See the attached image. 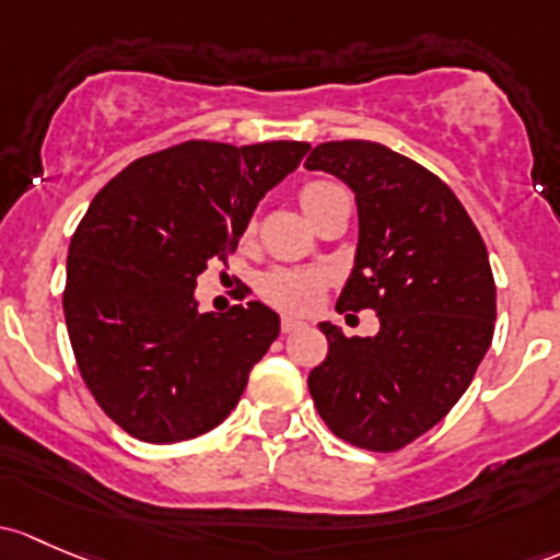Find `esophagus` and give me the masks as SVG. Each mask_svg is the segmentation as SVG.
<instances>
[{
  "label": "esophagus",
  "instance_id": "obj_1",
  "mask_svg": "<svg viewBox=\"0 0 560 560\" xmlns=\"http://www.w3.org/2000/svg\"><path fill=\"white\" fill-rule=\"evenodd\" d=\"M303 327H305V322L295 319V316H284V319H281V332H284V335L298 332V329H303Z\"/></svg>",
  "mask_w": 560,
  "mask_h": 560
}]
</instances>
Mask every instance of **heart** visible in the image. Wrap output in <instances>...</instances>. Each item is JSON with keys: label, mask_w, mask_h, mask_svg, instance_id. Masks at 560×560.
<instances>
[{"label": "heart", "mask_w": 560, "mask_h": 560, "mask_svg": "<svg viewBox=\"0 0 560 560\" xmlns=\"http://www.w3.org/2000/svg\"><path fill=\"white\" fill-rule=\"evenodd\" d=\"M329 190H335V185H329V182H311V185H305L303 192H300V203L308 211L314 201H319V198ZM322 290H325V276L316 273V270L273 268L268 270V273H262L260 279L262 298L287 311L314 308Z\"/></svg>", "instance_id": "b5f03b06"}]
</instances>
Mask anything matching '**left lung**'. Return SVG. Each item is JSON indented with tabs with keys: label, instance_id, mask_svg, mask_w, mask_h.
<instances>
[{
	"label": "left lung",
	"instance_id": "left-lung-1",
	"mask_svg": "<svg viewBox=\"0 0 560 560\" xmlns=\"http://www.w3.org/2000/svg\"><path fill=\"white\" fill-rule=\"evenodd\" d=\"M305 168L357 198L354 268L335 308H373L381 322L373 338L322 322L329 351L311 370V397L340 440L397 451L445 419L491 346L486 244L445 182L384 144L325 141Z\"/></svg>",
	"mask_w": 560,
	"mask_h": 560
}]
</instances>
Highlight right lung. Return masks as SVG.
I'll return each instance as SVG.
<instances>
[{
	"label": "right lung",
	"instance_id": "obj_1",
	"mask_svg": "<svg viewBox=\"0 0 560 560\" xmlns=\"http://www.w3.org/2000/svg\"><path fill=\"white\" fill-rule=\"evenodd\" d=\"M305 141H185L122 168L69 244L63 316L82 381L144 443L198 438L231 416L279 338L260 300L201 314L198 276L238 246Z\"/></svg>",
	"mask_w": 560,
	"mask_h": 560
}]
</instances>
